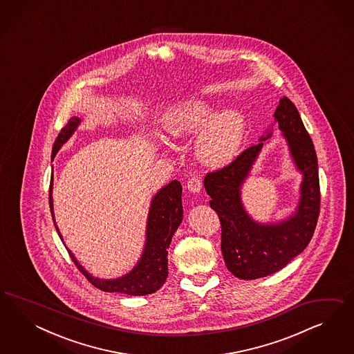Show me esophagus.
<instances>
[{"mask_svg": "<svg viewBox=\"0 0 354 354\" xmlns=\"http://www.w3.org/2000/svg\"><path fill=\"white\" fill-rule=\"evenodd\" d=\"M188 191L192 193H198L203 189V179L200 175H192L187 183Z\"/></svg>", "mask_w": 354, "mask_h": 354, "instance_id": "obj_1", "label": "esophagus"}]
</instances>
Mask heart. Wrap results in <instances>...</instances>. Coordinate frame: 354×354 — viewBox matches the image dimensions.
<instances>
[{
	"mask_svg": "<svg viewBox=\"0 0 354 354\" xmlns=\"http://www.w3.org/2000/svg\"><path fill=\"white\" fill-rule=\"evenodd\" d=\"M214 115V107L203 100L183 102L170 109L163 129L171 138H183L198 132ZM245 138V120L237 110H225L216 115L201 135L197 145L200 160L210 166H223L231 161Z\"/></svg>",
	"mask_w": 354,
	"mask_h": 354,
	"instance_id": "heart-1",
	"label": "heart"
}]
</instances>
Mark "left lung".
<instances>
[{
	"instance_id": "1",
	"label": "left lung",
	"mask_w": 354,
	"mask_h": 354,
	"mask_svg": "<svg viewBox=\"0 0 354 354\" xmlns=\"http://www.w3.org/2000/svg\"><path fill=\"white\" fill-rule=\"evenodd\" d=\"M274 117L288 141L297 169L304 174L296 214L280 225H259L249 218L241 205L240 187L262 142L243 150L234 161L205 175V189L212 198L209 204L222 225L221 248L225 266L236 278L245 280L271 275L299 256L310 243L321 212L318 160L310 135L287 97L280 100Z\"/></svg>"
}]
</instances>
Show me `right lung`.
Listing matches in <instances>:
<instances>
[{
    "instance_id": "right-lung-1",
    "label": "right lung",
    "mask_w": 354,
    "mask_h": 354,
    "mask_svg": "<svg viewBox=\"0 0 354 354\" xmlns=\"http://www.w3.org/2000/svg\"><path fill=\"white\" fill-rule=\"evenodd\" d=\"M80 119H70L67 126H64L58 133L54 141L52 158L57 151L64 145L68 138L75 131ZM52 188H53V176L49 187V206L52 218L53 214V198H52ZM183 219L182 185L178 180L167 184L157 193L150 205L149 216H148V227H147V244L142 257L129 274L122 278L114 280H102L93 278L82 268L73 253L67 249L73 262L75 263L77 270L86 277V280L98 290L104 292H118L131 296H144L154 293L160 290L165 284L169 275L167 268V248L171 243L172 235L178 230ZM54 221V219H53ZM55 230L62 240V236L55 225Z\"/></svg>"
}]
</instances>
